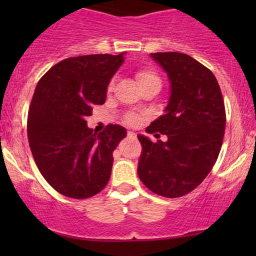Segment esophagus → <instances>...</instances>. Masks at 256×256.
I'll return each instance as SVG.
<instances>
[{"label":"esophagus","instance_id":"esophagus-1","mask_svg":"<svg viewBox=\"0 0 256 256\" xmlns=\"http://www.w3.org/2000/svg\"><path fill=\"white\" fill-rule=\"evenodd\" d=\"M128 137H130V138H136V134H134V132H132V131H128Z\"/></svg>","mask_w":256,"mask_h":256}]
</instances>
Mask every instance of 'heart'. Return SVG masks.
<instances>
[{"mask_svg": "<svg viewBox=\"0 0 256 256\" xmlns=\"http://www.w3.org/2000/svg\"><path fill=\"white\" fill-rule=\"evenodd\" d=\"M137 80L140 86H143V85H148V84H156L160 86L161 85V80L160 78L158 77V74L155 72H152V70H140V71L137 72ZM110 89H112V84L110 86ZM125 122L130 125H137L140 122V116H136V114H128L125 118Z\"/></svg>", "mask_w": 256, "mask_h": 256, "instance_id": "1", "label": "heart"}]
</instances>
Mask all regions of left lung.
Segmentation results:
<instances>
[{
    "label": "left lung",
    "mask_w": 256,
    "mask_h": 256,
    "mask_svg": "<svg viewBox=\"0 0 256 256\" xmlns=\"http://www.w3.org/2000/svg\"><path fill=\"white\" fill-rule=\"evenodd\" d=\"M170 82L164 114L146 131L167 134L156 143L137 134L142 155L137 173L158 195L180 198L204 182L218 158L225 132V107L216 78L207 67L182 52H154Z\"/></svg>",
    "instance_id": "obj_1"
}]
</instances>
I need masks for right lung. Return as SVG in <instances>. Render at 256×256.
Segmentation results:
<instances>
[{
    "mask_svg": "<svg viewBox=\"0 0 256 256\" xmlns=\"http://www.w3.org/2000/svg\"><path fill=\"white\" fill-rule=\"evenodd\" d=\"M70 58L52 66L38 82L28 116V138L34 162L61 195L88 198L110 180L113 152L126 128L108 125L94 134L85 118L104 104L108 84L124 55Z\"/></svg>",
    "mask_w": 256,
    "mask_h": 256,
    "instance_id": "obj_1",
    "label": "right lung"
}]
</instances>
